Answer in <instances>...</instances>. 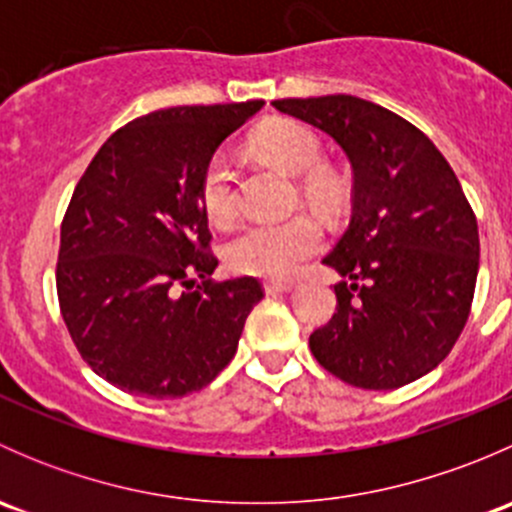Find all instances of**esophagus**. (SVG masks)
Listing matches in <instances>:
<instances>
[{
    "instance_id": "34e87169",
    "label": "esophagus",
    "mask_w": 512,
    "mask_h": 512,
    "mask_svg": "<svg viewBox=\"0 0 512 512\" xmlns=\"http://www.w3.org/2000/svg\"><path fill=\"white\" fill-rule=\"evenodd\" d=\"M294 285L292 282H277V280H267L265 282V292L267 294H282V292H289Z\"/></svg>"
}]
</instances>
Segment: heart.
<instances>
[{
    "mask_svg": "<svg viewBox=\"0 0 512 512\" xmlns=\"http://www.w3.org/2000/svg\"><path fill=\"white\" fill-rule=\"evenodd\" d=\"M257 151L275 160L289 175L302 178V195L312 208L334 213L347 200V185L334 170L322 168L324 148L312 128L294 121L267 126L255 138ZM200 205L215 225L230 223L235 215V170L225 153L208 160L200 175ZM322 247V230L309 215L277 220V223H250L235 232L225 247L232 270L242 275L287 280L314 252Z\"/></svg>",
    "mask_w": 512,
    "mask_h": 512,
    "instance_id": "obj_1",
    "label": "heart"
}]
</instances>
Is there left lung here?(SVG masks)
<instances>
[{
    "mask_svg": "<svg viewBox=\"0 0 512 512\" xmlns=\"http://www.w3.org/2000/svg\"><path fill=\"white\" fill-rule=\"evenodd\" d=\"M347 153L352 220L324 257L337 312L309 337L314 359L359 389H399L436 369L466 327L478 223L456 173L406 118L334 94L272 101Z\"/></svg>",
    "mask_w": 512,
    "mask_h": 512,
    "instance_id": "obj_1",
    "label": "left lung"
}]
</instances>
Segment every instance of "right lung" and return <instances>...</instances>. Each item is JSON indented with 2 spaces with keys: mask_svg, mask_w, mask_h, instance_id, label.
<instances>
[{
  "mask_svg": "<svg viewBox=\"0 0 512 512\" xmlns=\"http://www.w3.org/2000/svg\"><path fill=\"white\" fill-rule=\"evenodd\" d=\"M262 106L136 118L98 148L71 195L56 262L61 317L86 364L121 391L180 399L208 386L265 297L255 277L210 280L218 260L198 195L220 143Z\"/></svg>",
  "mask_w": 512,
  "mask_h": 512,
  "instance_id": "obj_1",
  "label": "right lung"
}]
</instances>
